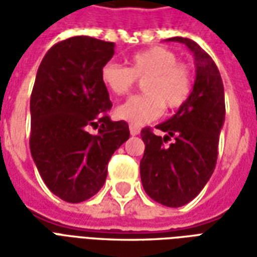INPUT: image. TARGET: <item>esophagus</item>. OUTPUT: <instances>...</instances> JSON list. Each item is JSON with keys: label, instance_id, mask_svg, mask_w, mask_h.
I'll return each instance as SVG.
<instances>
[{"label": "esophagus", "instance_id": "34e87169", "mask_svg": "<svg viewBox=\"0 0 257 257\" xmlns=\"http://www.w3.org/2000/svg\"><path fill=\"white\" fill-rule=\"evenodd\" d=\"M129 131H131V135H132V136H136V135L140 134V126L131 123V125H129Z\"/></svg>", "mask_w": 257, "mask_h": 257}]
</instances>
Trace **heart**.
Segmentation results:
<instances>
[{
  "instance_id": "obj_1",
  "label": "heart",
  "mask_w": 257,
  "mask_h": 257,
  "mask_svg": "<svg viewBox=\"0 0 257 257\" xmlns=\"http://www.w3.org/2000/svg\"><path fill=\"white\" fill-rule=\"evenodd\" d=\"M103 86L115 96L128 95L138 81H143L145 95L134 96L117 107L115 115L123 121L143 125L164 111L184 106L193 93L194 75L189 64L165 47H151L129 58L128 67L108 62L100 70Z\"/></svg>"
}]
</instances>
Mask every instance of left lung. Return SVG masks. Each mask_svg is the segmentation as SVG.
Returning a JSON list of instances; mask_svg holds the SVG:
<instances>
[{
	"label": "left lung",
	"mask_w": 257,
	"mask_h": 257,
	"mask_svg": "<svg viewBox=\"0 0 257 257\" xmlns=\"http://www.w3.org/2000/svg\"><path fill=\"white\" fill-rule=\"evenodd\" d=\"M169 41L182 42L194 53L197 77L187 103L171 119L157 125L167 132L164 138L149 126L142 129L146 147L140 178L150 198L179 208L198 195L215 171L226 104L220 73L209 55L189 38L173 37ZM171 137L173 143L165 145Z\"/></svg>",
	"instance_id": "1"
}]
</instances>
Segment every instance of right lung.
<instances>
[{
  "instance_id": "1",
  "label": "right lung",
  "mask_w": 257,
  "mask_h": 257,
  "mask_svg": "<svg viewBox=\"0 0 257 257\" xmlns=\"http://www.w3.org/2000/svg\"><path fill=\"white\" fill-rule=\"evenodd\" d=\"M114 42L77 36L55 44L42 59L30 99V151L48 189L66 202L93 197L107 164L129 139L125 121H111L112 104L100 70ZM90 127L98 134H89Z\"/></svg>"
}]
</instances>
